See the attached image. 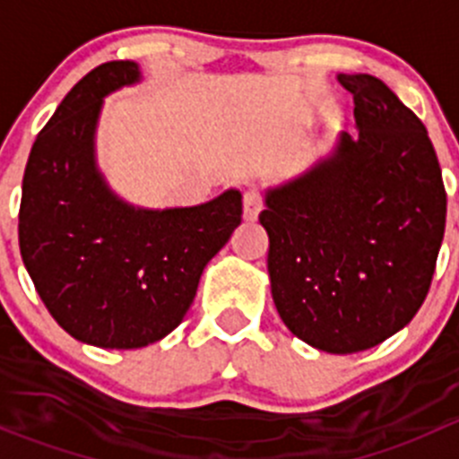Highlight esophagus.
<instances>
[{
    "instance_id": "obj_1",
    "label": "esophagus",
    "mask_w": 459,
    "mask_h": 459,
    "mask_svg": "<svg viewBox=\"0 0 459 459\" xmlns=\"http://www.w3.org/2000/svg\"><path fill=\"white\" fill-rule=\"evenodd\" d=\"M262 208H264V202H262V195H259V193H255V191L244 193V220L255 221Z\"/></svg>"
}]
</instances>
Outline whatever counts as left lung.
<instances>
[{
    "label": "left lung",
    "mask_w": 459,
    "mask_h": 459,
    "mask_svg": "<svg viewBox=\"0 0 459 459\" xmlns=\"http://www.w3.org/2000/svg\"><path fill=\"white\" fill-rule=\"evenodd\" d=\"M337 82L353 92L358 135L307 173L268 188L259 224L281 322L335 355L382 344L422 307L446 224V191L429 133L382 80Z\"/></svg>",
    "instance_id": "obj_1"
}]
</instances>
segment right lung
I'll return each instance as SVG.
<instances>
[{
  "instance_id": "add662e5",
  "label": "right lung",
  "mask_w": 459,
  "mask_h": 459,
  "mask_svg": "<svg viewBox=\"0 0 459 459\" xmlns=\"http://www.w3.org/2000/svg\"><path fill=\"white\" fill-rule=\"evenodd\" d=\"M142 80L106 62L71 88L30 148L20 251L55 322L84 344L142 349L182 324L206 264L242 221V193L186 208H140L115 195L95 160L104 97Z\"/></svg>"
}]
</instances>
